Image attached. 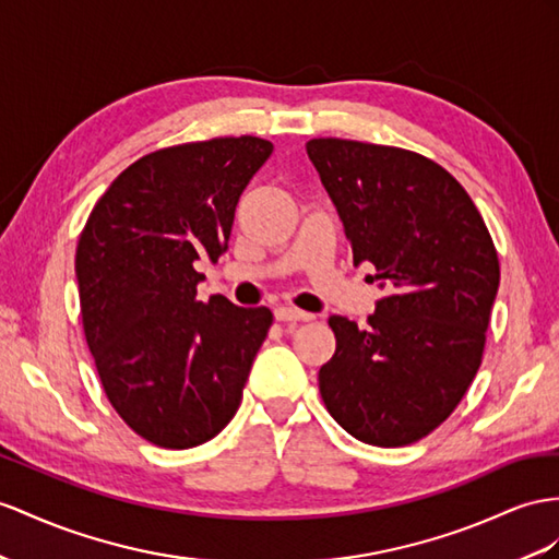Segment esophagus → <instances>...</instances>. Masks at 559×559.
<instances>
[{
	"label": "esophagus",
	"instance_id": "esophagus-1",
	"mask_svg": "<svg viewBox=\"0 0 559 559\" xmlns=\"http://www.w3.org/2000/svg\"><path fill=\"white\" fill-rule=\"evenodd\" d=\"M311 319H313L311 313H307V311H302V309H297V307H290V305L276 307V321L288 323V321H311Z\"/></svg>",
	"mask_w": 559,
	"mask_h": 559
}]
</instances>
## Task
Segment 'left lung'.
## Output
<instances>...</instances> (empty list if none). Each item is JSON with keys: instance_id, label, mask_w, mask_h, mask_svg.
<instances>
[{"instance_id": "8db88e82", "label": "left lung", "mask_w": 559, "mask_h": 559, "mask_svg": "<svg viewBox=\"0 0 559 559\" xmlns=\"http://www.w3.org/2000/svg\"><path fill=\"white\" fill-rule=\"evenodd\" d=\"M354 262L388 285L368 325L331 317L319 370L328 413L359 441L406 447L447 420L481 366L500 264L477 205L451 171L396 146L307 141Z\"/></svg>"}]
</instances>
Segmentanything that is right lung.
<instances>
[{"label": "right lung", "instance_id": "add662e5", "mask_svg": "<svg viewBox=\"0 0 559 559\" xmlns=\"http://www.w3.org/2000/svg\"><path fill=\"white\" fill-rule=\"evenodd\" d=\"M274 151L217 136L139 157L84 224L75 274L84 337L118 416L163 449H191L231 423L274 313L198 299V260L217 262L238 198Z\"/></svg>", "mask_w": 559, "mask_h": 559}]
</instances>
